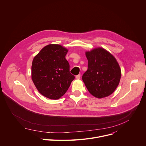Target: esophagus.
<instances>
[{
  "mask_svg": "<svg viewBox=\"0 0 146 146\" xmlns=\"http://www.w3.org/2000/svg\"><path fill=\"white\" fill-rule=\"evenodd\" d=\"M80 77H81L80 74H78V75H77V76H76V78L77 80H80Z\"/></svg>",
  "mask_w": 146,
  "mask_h": 146,
  "instance_id": "34e87169",
  "label": "esophagus"
}]
</instances>
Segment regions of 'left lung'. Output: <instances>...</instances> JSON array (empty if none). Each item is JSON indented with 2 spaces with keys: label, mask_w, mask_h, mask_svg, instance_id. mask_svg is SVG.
<instances>
[{
  "label": "left lung",
  "mask_w": 146,
  "mask_h": 146,
  "mask_svg": "<svg viewBox=\"0 0 146 146\" xmlns=\"http://www.w3.org/2000/svg\"><path fill=\"white\" fill-rule=\"evenodd\" d=\"M88 69L82 79L89 92L97 98L107 97L118 87L121 76L119 65L115 58L102 47L85 52Z\"/></svg>",
  "instance_id": "obj_1"
}]
</instances>
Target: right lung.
<instances>
[{
  "instance_id": "obj_1",
  "label": "right lung",
  "mask_w": 146,
  "mask_h": 146,
  "mask_svg": "<svg viewBox=\"0 0 146 146\" xmlns=\"http://www.w3.org/2000/svg\"><path fill=\"white\" fill-rule=\"evenodd\" d=\"M68 49L59 44L44 47L34 57L31 77L37 91L51 99H58L69 88L74 76L65 58Z\"/></svg>"
}]
</instances>
